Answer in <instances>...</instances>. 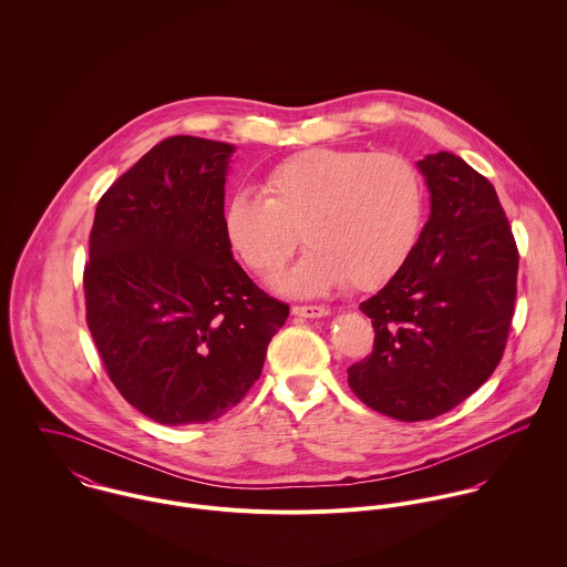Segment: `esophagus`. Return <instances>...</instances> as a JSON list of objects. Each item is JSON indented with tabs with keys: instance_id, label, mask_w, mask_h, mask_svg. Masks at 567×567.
I'll return each instance as SVG.
<instances>
[{
	"instance_id": "34e87169",
	"label": "esophagus",
	"mask_w": 567,
	"mask_h": 567,
	"mask_svg": "<svg viewBox=\"0 0 567 567\" xmlns=\"http://www.w3.org/2000/svg\"><path fill=\"white\" fill-rule=\"evenodd\" d=\"M292 315L299 319H323L329 315V310L323 306H295Z\"/></svg>"
}]
</instances>
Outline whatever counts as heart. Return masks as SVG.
<instances>
[{
	"instance_id": "heart-1",
	"label": "heart",
	"mask_w": 567,
	"mask_h": 567,
	"mask_svg": "<svg viewBox=\"0 0 567 567\" xmlns=\"http://www.w3.org/2000/svg\"><path fill=\"white\" fill-rule=\"evenodd\" d=\"M261 192L229 198L225 238L252 272L270 275L301 231L308 255L277 279L301 297L344 281L353 290L386 284L412 250L423 212L419 172L393 153L312 148L268 169Z\"/></svg>"
}]
</instances>
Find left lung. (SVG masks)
<instances>
[{
  "instance_id": "8db88e82",
  "label": "left lung",
  "mask_w": 567,
  "mask_h": 567,
  "mask_svg": "<svg viewBox=\"0 0 567 567\" xmlns=\"http://www.w3.org/2000/svg\"><path fill=\"white\" fill-rule=\"evenodd\" d=\"M430 218L402 268L360 310L373 351L351 391L400 421L434 419L478 391L502 360L517 295V246L493 185L452 153L416 162Z\"/></svg>"
}]
</instances>
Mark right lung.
<instances>
[{"mask_svg": "<svg viewBox=\"0 0 567 567\" xmlns=\"http://www.w3.org/2000/svg\"><path fill=\"white\" fill-rule=\"evenodd\" d=\"M234 153L167 137L95 207L86 324L122 398L163 425L214 421L240 404L290 312L248 279L225 238Z\"/></svg>", "mask_w": 567, "mask_h": 567, "instance_id": "add662e5", "label": "right lung"}]
</instances>
